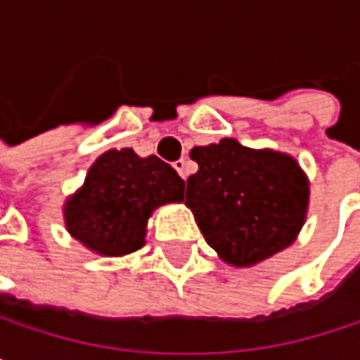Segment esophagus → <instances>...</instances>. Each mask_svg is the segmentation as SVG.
I'll list each match as a JSON object with an SVG mask.
<instances>
[{"mask_svg":"<svg viewBox=\"0 0 360 360\" xmlns=\"http://www.w3.org/2000/svg\"><path fill=\"white\" fill-rule=\"evenodd\" d=\"M173 167H175V171L179 173L183 179H187V175H189V165H187V160H185V158H179Z\"/></svg>","mask_w":360,"mask_h":360,"instance_id":"34e87169","label":"esophagus"}]
</instances>
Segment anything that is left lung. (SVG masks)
I'll list each match as a JSON object with an SVG mask.
<instances>
[{"mask_svg": "<svg viewBox=\"0 0 360 360\" xmlns=\"http://www.w3.org/2000/svg\"><path fill=\"white\" fill-rule=\"evenodd\" d=\"M189 156L198 173L187 179L185 204L227 264L252 266L294 244L309 210V179L292 156L229 137Z\"/></svg>", "mask_w": 360, "mask_h": 360, "instance_id": "obj_1", "label": "left lung"}]
</instances>
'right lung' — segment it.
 Here are the masks:
<instances>
[{
	"label": "right lung",
	"mask_w": 360,
	"mask_h": 360,
	"mask_svg": "<svg viewBox=\"0 0 360 360\" xmlns=\"http://www.w3.org/2000/svg\"><path fill=\"white\" fill-rule=\"evenodd\" d=\"M185 181L158 156L139 158L131 148L104 152L83 187L64 204L68 233L102 256H124L146 244L152 212L183 200Z\"/></svg>",
	"instance_id": "obj_1"
}]
</instances>
